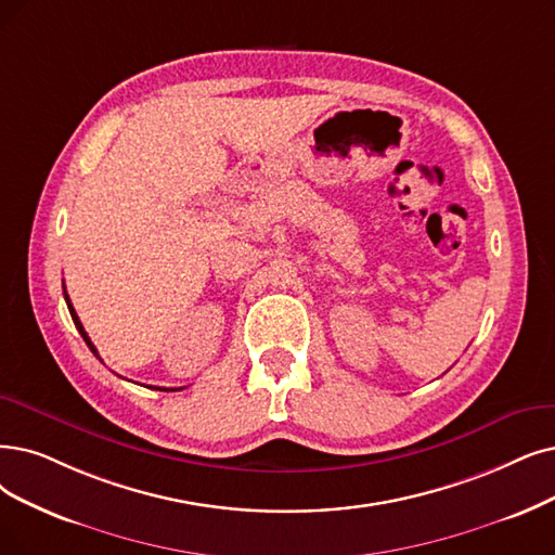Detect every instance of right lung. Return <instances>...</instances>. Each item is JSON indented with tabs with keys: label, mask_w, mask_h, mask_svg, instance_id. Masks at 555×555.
Returning a JSON list of instances; mask_svg holds the SVG:
<instances>
[{
	"label": "right lung",
	"mask_w": 555,
	"mask_h": 555,
	"mask_svg": "<svg viewBox=\"0 0 555 555\" xmlns=\"http://www.w3.org/2000/svg\"><path fill=\"white\" fill-rule=\"evenodd\" d=\"M63 296H65V302H68V309H70V317H73V321H75V325H77V330H79V335L83 337V341H86V346L93 350V354L95 358H100L98 354V348L93 346V341H91V337L86 335V330H83V325H81V321H79V317H77V312H75V307H73V302H70V298H68V294H65V289H63ZM154 389H162V387H154ZM164 391H168V389H164ZM172 391V389H170Z\"/></svg>",
	"instance_id": "obj_1"
}]
</instances>
